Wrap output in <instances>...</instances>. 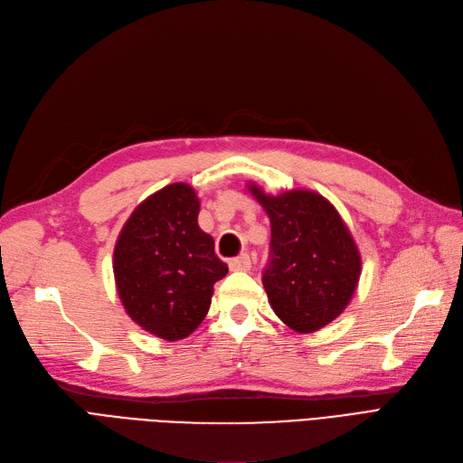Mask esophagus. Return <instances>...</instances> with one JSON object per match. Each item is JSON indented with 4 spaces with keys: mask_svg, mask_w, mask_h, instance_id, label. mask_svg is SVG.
I'll use <instances>...</instances> for the list:
<instances>
[{
    "mask_svg": "<svg viewBox=\"0 0 463 463\" xmlns=\"http://www.w3.org/2000/svg\"><path fill=\"white\" fill-rule=\"evenodd\" d=\"M230 269L232 271H249L250 269V256L249 254H241L237 258H232L230 260Z\"/></svg>",
    "mask_w": 463,
    "mask_h": 463,
    "instance_id": "obj_1",
    "label": "esophagus"
}]
</instances>
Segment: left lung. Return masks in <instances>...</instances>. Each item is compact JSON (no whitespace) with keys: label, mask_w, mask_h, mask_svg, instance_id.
<instances>
[{"label":"left lung","mask_w":463,"mask_h":463,"mask_svg":"<svg viewBox=\"0 0 463 463\" xmlns=\"http://www.w3.org/2000/svg\"><path fill=\"white\" fill-rule=\"evenodd\" d=\"M269 216V262L262 283L287 326L316 332L349 304L361 275V254L335 205L317 192L290 190L268 195L249 184Z\"/></svg>","instance_id":"left-lung-1"}]
</instances>
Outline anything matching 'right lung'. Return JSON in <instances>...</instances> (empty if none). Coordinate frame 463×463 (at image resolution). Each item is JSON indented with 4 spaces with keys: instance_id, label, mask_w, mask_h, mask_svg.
Instances as JSON below:
<instances>
[{
    "instance_id": "right-lung-1",
    "label": "right lung",
    "mask_w": 463,
    "mask_h": 463,
    "mask_svg": "<svg viewBox=\"0 0 463 463\" xmlns=\"http://www.w3.org/2000/svg\"><path fill=\"white\" fill-rule=\"evenodd\" d=\"M197 214L199 199L190 184H169L133 211L114 249L116 287L127 316L169 342L201 325L214 283L228 273Z\"/></svg>"
}]
</instances>
